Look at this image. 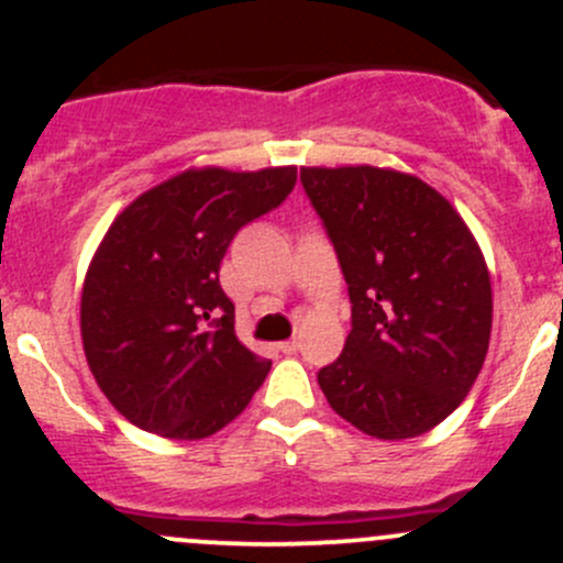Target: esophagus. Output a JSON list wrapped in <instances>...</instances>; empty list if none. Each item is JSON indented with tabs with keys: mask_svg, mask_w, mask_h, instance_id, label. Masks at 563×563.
<instances>
[{
	"mask_svg": "<svg viewBox=\"0 0 563 563\" xmlns=\"http://www.w3.org/2000/svg\"><path fill=\"white\" fill-rule=\"evenodd\" d=\"M277 349L283 351V354H297L299 351V340H286V343H280Z\"/></svg>",
	"mask_w": 563,
	"mask_h": 563,
	"instance_id": "obj_1",
	"label": "esophagus"
}]
</instances>
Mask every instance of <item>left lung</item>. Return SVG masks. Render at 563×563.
Masks as SVG:
<instances>
[{
    "label": "left lung",
    "mask_w": 563,
    "mask_h": 563,
    "mask_svg": "<svg viewBox=\"0 0 563 563\" xmlns=\"http://www.w3.org/2000/svg\"><path fill=\"white\" fill-rule=\"evenodd\" d=\"M302 185L351 299L345 349L318 371V387L362 433L417 439L455 411L485 365V255L457 209L419 176L313 166Z\"/></svg>",
    "instance_id": "1"
}]
</instances>
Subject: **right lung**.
I'll return each instance as SVG.
<instances>
[{"label":"right lung","mask_w":563,"mask_h":563,"mask_svg":"<svg viewBox=\"0 0 563 563\" xmlns=\"http://www.w3.org/2000/svg\"><path fill=\"white\" fill-rule=\"evenodd\" d=\"M294 181V166L187 168L113 218L84 277L81 340L100 391L135 428L209 439L264 384L272 362L236 338L220 261Z\"/></svg>","instance_id":"add662e5"}]
</instances>
